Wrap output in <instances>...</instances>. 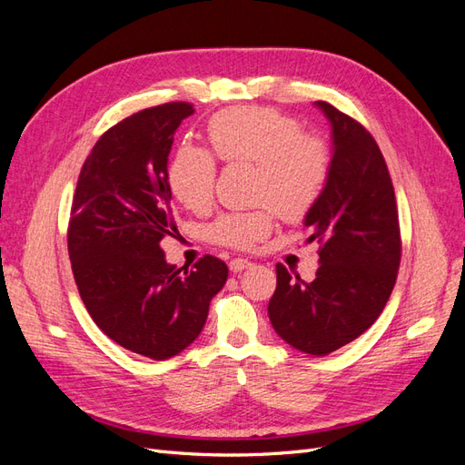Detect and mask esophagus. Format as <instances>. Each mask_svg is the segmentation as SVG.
Returning a JSON list of instances; mask_svg holds the SVG:
<instances>
[{
	"label": "esophagus",
	"instance_id": "34e87169",
	"mask_svg": "<svg viewBox=\"0 0 465 465\" xmlns=\"http://www.w3.org/2000/svg\"><path fill=\"white\" fill-rule=\"evenodd\" d=\"M250 265H252V262H250V260H244V258H234V260H231V263H229L231 272H234V273L242 272V270H248Z\"/></svg>",
	"mask_w": 465,
	"mask_h": 465
}]
</instances>
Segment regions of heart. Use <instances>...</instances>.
I'll return each instance as SVG.
<instances>
[{
    "label": "heart",
    "mask_w": 465,
    "mask_h": 465,
    "mask_svg": "<svg viewBox=\"0 0 465 465\" xmlns=\"http://www.w3.org/2000/svg\"><path fill=\"white\" fill-rule=\"evenodd\" d=\"M209 149L184 143L168 164V184L176 200L203 211L213 202L217 161L254 164V193L258 209L227 211L209 224V238L231 248H252L272 232L277 213L299 221L326 190L331 154L316 134L301 130L299 120L270 106H236L219 112L207 124Z\"/></svg>",
    "instance_id": "b5f03b06"
}]
</instances>
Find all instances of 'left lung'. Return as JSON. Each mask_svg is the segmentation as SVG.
<instances>
[{
    "label": "left lung",
    "instance_id": "1",
    "mask_svg": "<svg viewBox=\"0 0 465 465\" xmlns=\"http://www.w3.org/2000/svg\"><path fill=\"white\" fill-rule=\"evenodd\" d=\"M316 106L331 124V171L308 211V242L318 241L314 281L291 277L277 263V289L267 306L281 340L323 357L367 331L396 285L401 238L396 193L374 137L330 103Z\"/></svg>",
    "mask_w": 465,
    "mask_h": 465
}]
</instances>
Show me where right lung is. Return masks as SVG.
<instances>
[{"label":"right lung","instance_id":"1","mask_svg":"<svg viewBox=\"0 0 465 465\" xmlns=\"http://www.w3.org/2000/svg\"><path fill=\"white\" fill-rule=\"evenodd\" d=\"M190 103H166L112 125L81 168L67 250L87 312L112 341L164 361L195 341L229 267L203 256L193 270L166 263L173 236L168 154Z\"/></svg>","mask_w":465,"mask_h":465}]
</instances>
